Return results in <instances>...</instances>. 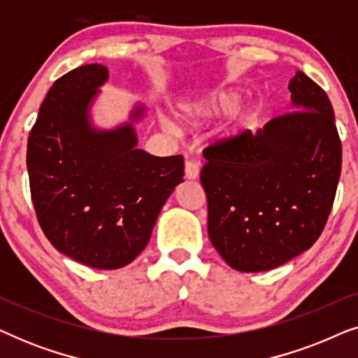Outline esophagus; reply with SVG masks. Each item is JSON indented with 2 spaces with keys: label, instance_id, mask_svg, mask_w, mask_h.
I'll return each mask as SVG.
<instances>
[{
  "label": "esophagus",
  "instance_id": "esophagus-1",
  "mask_svg": "<svg viewBox=\"0 0 358 358\" xmlns=\"http://www.w3.org/2000/svg\"><path fill=\"white\" fill-rule=\"evenodd\" d=\"M199 173H200V164L197 163V161H185V178L194 180L199 178Z\"/></svg>",
  "mask_w": 358,
  "mask_h": 358
}]
</instances>
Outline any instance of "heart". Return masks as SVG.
<instances>
[{"instance_id":"obj_1","label":"heart","mask_w":358,"mask_h":358,"mask_svg":"<svg viewBox=\"0 0 358 358\" xmlns=\"http://www.w3.org/2000/svg\"><path fill=\"white\" fill-rule=\"evenodd\" d=\"M244 99V91L238 87H229L217 92H210L199 99L185 101L179 106L178 117L187 127H199L213 124L223 117L236 110ZM264 119V109L261 106H251L244 110H238L233 115L229 127L224 131L223 138L228 141L238 140L241 136L251 134L259 127Z\"/></svg>"}]
</instances>
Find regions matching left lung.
Returning <instances> with one entry per match:
<instances>
[{
	"label": "left lung",
	"mask_w": 358,
	"mask_h": 358,
	"mask_svg": "<svg viewBox=\"0 0 358 358\" xmlns=\"http://www.w3.org/2000/svg\"><path fill=\"white\" fill-rule=\"evenodd\" d=\"M288 90L292 112L203 151L210 241L239 272L271 271L310 249L334 203L342 146L329 97L303 71Z\"/></svg>",
	"instance_id": "8db88e82"
}]
</instances>
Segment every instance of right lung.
Segmentation results:
<instances>
[{
  "instance_id": "right-lung-1",
  "label": "right lung",
  "mask_w": 358,
  "mask_h": 358,
  "mask_svg": "<svg viewBox=\"0 0 358 358\" xmlns=\"http://www.w3.org/2000/svg\"><path fill=\"white\" fill-rule=\"evenodd\" d=\"M109 80L104 65L75 68L53 83L27 141L32 203L57 251L87 267H125L143 251L156 218L182 182L184 158L136 148V104L114 129L92 124Z\"/></svg>"
}]
</instances>
